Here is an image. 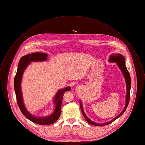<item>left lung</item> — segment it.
Returning a JSON list of instances; mask_svg holds the SVG:
<instances>
[{"instance_id": "obj_1", "label": "left lung", "mask_w": 145, "mask_h": 145, "mask_svg": "<svg viewBox=\"0 0 145 145\" xmlns=\"http://www.w3.org/2000/svg\"><path fill=\"white\" fill-rule=\"evenodd\" d=\"M109 61L110 62H116L117 65H118V66L120 69V70L122 71V72L123 74V75H124V76L125 79V82H126V84H127V89L125 105L124 108L123 109L122 112L118 116H117L116 118H115L112 120H111L110 121H108L107 123H103V124H97V123H96L91 121V120H89L87 118V116H86V115L85 114V113L84 112L82 103H81V102H80V108H81L82 114H83L84 118L87 120V121L91 125H97V126H102V125H108V124L111 123L112 122L115 121L116 119H117L119 117H120L125 112V111L127 109V108L128 107V105L129 104V99H130V90H131V76H130L129 72L128 71V70H127V69L125 66V58L123 57V56H122L120 54H112L110 56V57L109 58Z\"/></svg>"}]
</instances>
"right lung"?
Instances as JSON below:
<instances>
[{
	"instance_id": "add662e5",
	"label": "right lung",
	"mask_w": 145,
	"mask_h": 145,
	"mask_svg": "<svg viewBox=\"0 0 145 145\" xmlns=\"http://www.w3.org/2000/svg\"><path fill=\"white\" fill-rule=\"evenodd\" d=\"M47 54L44 53L36 52L24 56L19 61L17 73L14 77V87L18 106L22 113L30 121L38 124L46 125L55 123L59 118L61 111V104L63 94L66 91L71 89L70 87H66L64 89L59 90L57 93L54 98V103L56 107L54 112L48 117L36 118L31 115L26 109L22 100V93L21 89V82L23 72L31 61H43L47 58Z\"/></svg>"
}]
</instances>
